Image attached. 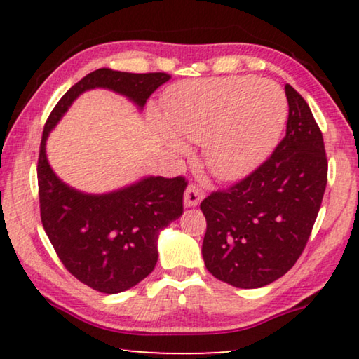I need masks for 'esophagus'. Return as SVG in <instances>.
Returning a JSON list of instances; mask_svg holds the SVG:
<instances>
[{"label":"esophagus","mask_w":359,"mask_h":359,"mask_svg":"<svg viewBox=\"0 0 359 359\" xmlns=\"http://www.w3.org/2000/svg\"><path fill=\"white\" fill-rule=\"evenodd\" d=\"M204 198L203 188H199L198 184H189L184 191V205L186 208H194L198 205Z\"/></svg>","instance_id":"34e87169"}]
</instances>
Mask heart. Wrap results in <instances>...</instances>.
<instances>
[{"label": "heart", "instance_id": "1", "mask_svg": "<svg viewBox=\"0 0 359 359\" xmlns=\"http://www.w3.org/2000/svg\"><path fill=\"white\" fill-rule=\"evenodd\" d=\"M165 114L180 137L205 144V160L215 176L235 180L262 163L276 145L287 101L271 80L208 78L171 88L165 96ZM156 126L176 150H183L160 122Z\"/></svg>", "mask_w": 359, "mask_h": 359}]
</instances>
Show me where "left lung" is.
<instances>
[{"instance_id": "8db88e82", "label": "left lung", "mask_w": 359, "mask_h": 359, "mask_svg": "<svg viewBox=\"0 0 359 359\" xmlns=\"http://www.w3.org/2000/svg\"><path fill=\"white\" fill-rule=\"evenodd\" d=\"M286 135L257 170L210 193L203 258L208 271L242 289L263 287L291 269L306 248L327 186L320 127L306 100L284 86Z\"/></svg>"}]
</instances>
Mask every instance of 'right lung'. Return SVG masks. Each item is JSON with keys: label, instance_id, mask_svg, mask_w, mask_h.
Wrapping results in <instances>:
<instances>
[{"label": "right lung", "instance_id": "right-lung-1", "mask_svg": "<svg viewBox=\"0 0 359 359\" xmlns=\"http://www.w3.org/2000/svg\"><path fill=\"white\" fill-rule=\"evenodd\" d=\"M168 73H127L100 68L73 85L43 127L37 161L43 230L63 266L95 291H127L154 271L161 229L183 214L184 176H150L109 194H85L62 183L46 155L48 132L83 91L107 88L144 107Z\"/></svg>", "mask_w": 359, "mask_h": 359}]
</instances>
